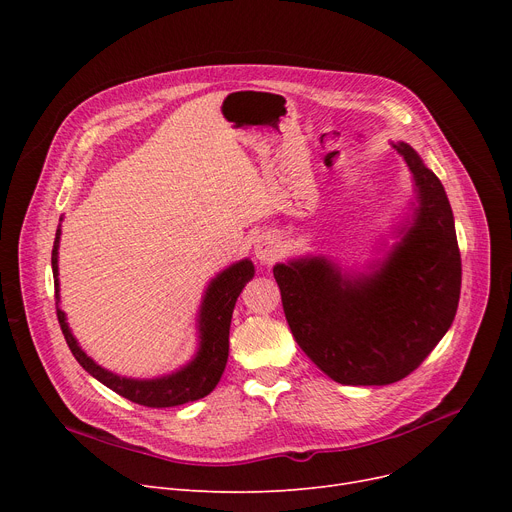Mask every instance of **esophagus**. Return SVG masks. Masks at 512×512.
I'll return each instance as SVG.
<instances>
[{
    "label": "esophagus",
    "mask_w": 512,
    "mask_h": 512,
    "mask_svg": "<svg viewBox=\"0 0 512 512\" xmlns=\"http://www.w3.org/2000/svg\"><path fill=\"white\" fill-rule=\"evenodd\" d=\"M255 257L259 263L270 265L280 257V245L276 242L274 236H261L255 245Z\"/></svg>",
    "instance_id": "obj_1"
}]
</instances>
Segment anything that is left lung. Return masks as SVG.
<instances>
[{
	"label": "left lung",
	"instance_id": "left-lung-1",
	"mask_svg": "<svg viewBox=\"0 0 512 512\" xmlns=\"http://www.w3.org/2000/svg\"><path fill=\"white\" fill-rule=\"evenodd\" d=\"M409 166L417 207L400 242L369 274H342L326 257L274 267L284 315L305 355L344 386L407 378L452 326L461 297V253L438 176L407 143H392Z\"/></svg>",
	"mask_w": 512,
	"mask_h": 512
}]
</instances>
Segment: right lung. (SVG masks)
Masks as SVG:
<instances>
[{
  "instance_id": "add662e5",
  "label": "right lung",
  "mask_w": 512,
  "mask_h": 512,
  "mask_svg": "<svg viewBox=\"0 0 512 512\" xmlns=\"http://www.w3.org/2000/svg\"><path fill=\"white\" fill-rule=\"evenodd\" d=\"M60 226L56 230V240H53L51 251V270L53 284H56V299H58V321L62 334L70 346L74 359L89 371L95 380L103 386L114 390L116 394L137 402V405L164 409L178 407L184 402H193L207 396L215 386H218L222 373L228 361V336H230V321L236 305L238 294L245 284L255 276V267L249 259L232 263L222 274L215 276L207 290L199 309V351L191 363H186L178 371L170 375H161L153 380H134L122 378L118 373H112L97 365L83 348L78 346L72 336L66 313L60 309V280H58V249H60Z\"/></svg>"
}]
</instances>
